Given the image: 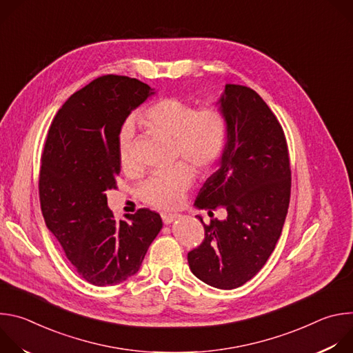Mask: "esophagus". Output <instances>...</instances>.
<instances>
[{"instance_id":"obj_1","label":"esophagus","mask_w":353,"mask_h":353,"mask_svg":"<svg viewBox=\"0 0 353 353\" xmlns=\"http://www.w3.org/2000/svg\"><path fill=\"white\" fill-rule=\"evenodd\" d=\"M177 218H179V215H176V214H162V221H163L165 225H170Z\"/></svg>"}]
</instances>
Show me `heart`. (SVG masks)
Wrapping results in <instances>:
<instances>
[{
	"label": "heart",
	"instance_id": "b5f03b06",
	"mask_svg": "<svg viewBox=\"0 0 353 353\" xmlns=\"http://www.w3.org/2000/svg\"><path fill=\"white\" fill-rule=\"evenodd\" d=\"M139 120L152 131L172 139L173 161H184L198 174L210 173L228 146L229 120L218 106L196 109L184 99L162 97L142 110ZM132 138L134 124L127 120L117 137L119 161L125 173H132L137 168ZM189 168L184 163H177L166 172L149 176L138 185V198L157 210L177 208L194 183V174Z\"/></svg>",
	"mask_w": 353,
	"mask_h": 353
}]
</instances>
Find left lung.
<instances>
[{"label": "left lung", "mask_w": 353, "mask_h": 353, "mask_svg": "<svg viewBox=\"0 0 353 353\" xmlns=\"http://www.w3.org/2000/svg\"><path fill=\"white\" fill-rule=\"evenodd\" d=\"M229 141L218 170L195 199L199 210L223 207L225 221L204 223L205 239L187 259L191 272L218 289H234L267 263L281 237L290 198V163L283 130L261 96L228 83L219 99Z\"/></svg>", "instance_id": "8db88e82"}]
</instances>
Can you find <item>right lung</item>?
Listing matches in <instances>:
<instances>
[{"label": "right lung", "mask_w": 353, "mask_h": 353, "mask_svg": "<svg viewBox=\"0 0 353 353\" xmlns=\"http://www.w3.org/2000/svg\"><path fill=\"white\" fill-rule=\"evenodd\" d=\"M154 93L135 78L100 77L67 100L47 134L39 176L43 218L77 272L94 286L137 274L163 225L146 208L117 222L106 196L121 168L119 131Z\"/></svg>", "instance_id": "add662e5"}]
</instances>
